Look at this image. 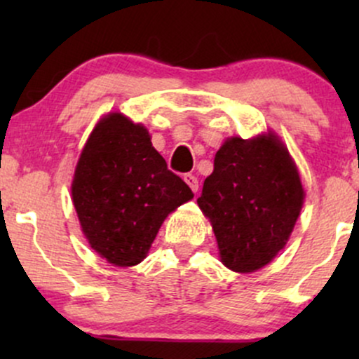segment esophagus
Listing matches in <instances>:
<instances>
[{
  "label": "esophagus",
  "instance_id": "obj_1",
  "mask_svg": "<svg viewBox=\"0 0 359 359\" xmlns=\"http://www.w3.org/2000/svg\"><path fill=\"white\" fill-rule=\"evenodd\" d=\"M184 180H185V184H187L189 187L192 189V192H197V191H199V180H197V177H196V175H192V174L184 175Z\"/></svg>",
  "mask_w": 359,
  "mask_h": 359
}]
</instances>
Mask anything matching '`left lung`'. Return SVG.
I'll use <instances>...</instances> for the list:
<instances>
[{
	"mask_svg": "<svg viewBox=\"0 0 359 359\" xmlns=\"http://www.w3.org/2000/svg\"><path fill=\"white\" fill-rule=\"evenodd\" d=\"M302 182L275 133L228 138L197 199L221 262L238 273L263 269L287 245L304 204Z\"/></svg>",
	"mask_w": 359,
	"mask_h": 359,
	"instance_id": "left-lung-1",
	"label": "left lung"
}]
</instances>
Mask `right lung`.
Segmentation results:
<instances>
[{"label": "right lung", "mask_w": 359, "mask_h": 359, "mask_svg": "<svg viewBox=\"0 0 359 359\" xmlns=\"http://www.w3.org/2000/svg\"><path fill=\"white\" fill-rule=\"evenodd\" d=\"M71 191L90 248L116 266L143 262L165 217L194 197L147 128L121 113L106 114L93 130Z\"/></svg>", "instance_id": "obj_1"}]
</instances>
